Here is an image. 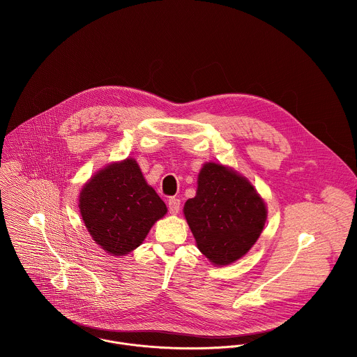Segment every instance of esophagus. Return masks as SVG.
<instances>
[{"label": "esophagus", "mask_w": 357, "mask_h": 357, "mask_svg": "<svg viewBox=\"0 0 357 357\" xmlns=\"http://www.w3.org/2000/svg\"><path fill=\"white\" fill-rule=\"evenodd\" d=\"M167 207H169V211L170 214H177L180 211V199L177 198H170L167 201Z\"/></svg>", "instance_id": "obj_1"}]
</instances>
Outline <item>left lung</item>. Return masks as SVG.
I'll return each mask as SVG.
<instances>
[{
    "mask_svg": "<svg viewBox=\"0 0 357 357\" xmlns=\"http://www.w3.org/2000/svg\"><path fill=\"white\" fill-rule=\"evenodd\" d=\"M198 249L215 265H228L246 255L258 239L266 207L253 185L236 172L206 163L195 198L184 206Z\"/></svg>",
    "mask_w": 357,
    "mask_h": 357,
    "instance_id": "1",
    "label": "left lung"
}]
</instances>
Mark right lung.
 <instances>
[{
    "mask_svg": "<svg viewBox=\"0 0 357 357\" xmlns=\"http://www.w3.org/2000/svg\"><path fill=\"white\" fill-rule=\"evenodd\" d=\"M79 208L93 241L112 255L140 246L153 222L167 211L135 159L100 170L84 187Z\"/></svg>",
    "mask_w": 357,
    "mask_h": 357,
    "instance_id": "right-lung-1",
    "label": "right lung"
}]
</instances>
